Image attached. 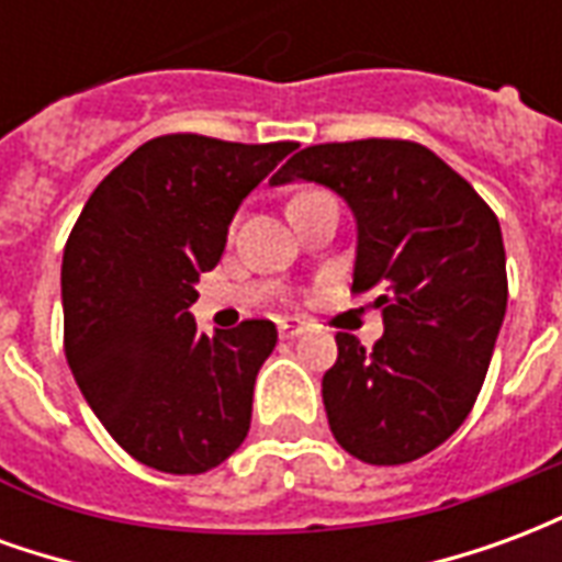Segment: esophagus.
<instances>
[{
    "label": "esophagus",
    "instance_id": "obj_1",
    "mask_svg": "<svg viewBox=\"0 0 562 562\" xmlns=\"http://www.w3.org/2000/svg\"><path fill=\"white\" fill-rule=\"evenodd\" d=\"M306 330L304 322H297V318H282L280 322V337L282 340H294V337H301Z\"/></svg>",
    "mask_w": 562,
    "mask_h": 562
}]
</instances>
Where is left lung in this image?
Returning a JSON list of instances; mask_svg holds the SVG:
<instances>
[{"instance_id":"obj_1","label":"left lung","mask_w":562,"mask_h":562,"mask_svg":"<svg viewBox=\"0 0 562 562\" xmlns=\"http://www.w3.org/2000/svg\"><path fill=\"white\" fill-rule=\"evenodd\" d=\"M294 180L352 210V292L376 289L385 318L373 349L337 334V364L322 379L330 434L364 463H409L458 430L482 389L508 301L499 222L413 140L316 144L270 186Z\"/></svg>"}]
</instances>
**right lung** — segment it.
<instances>
[{
	"label": "right lung",
	"instance_id": "right-lung-1",
	"mask_svg": "<svg viewBox=\"0 0 562 562\" xmlns=\"http://www.w3.org/2000/svg\"><path fill=\"white\" fill-rule=\"evenodd\" d=\"M297 144L165 135L104 177L63 256L66 358L80 394L140 463L198 475L249 434L277 346L268 318L198 334L195 282L220 265L244 198Z\"/></svg>",
	"mask_w": 562,
	"mask_h": 562
}]
</instances>
